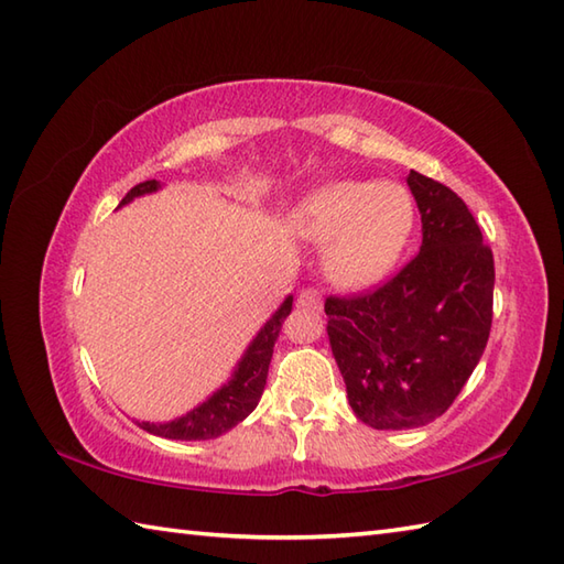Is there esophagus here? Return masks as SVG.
<instances>
[{"instance_id": "34e87169", "label": "esophagus", "mask_w": 564, "mask_h": 564, "mask_svg": "<svg viewBox=\"0 0 564 564\" xmlns=\"http://www.w3.org/2000/svg\"><path fill=\"white\" fill-rule=\"evenodd\" d=\"M297 307L319 310L322 307V291L315 289V285H307V289H303L301 295H297Z\"/></svg>"}]
</instances>
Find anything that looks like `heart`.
Here are the masks:
<instances>
[{"instance_id": "b5f03b06", "label": "heart", "mask_w": 564, "mask_h": 564, "mask_svg": "<svg viewBox=\"0 0 564 564\" xmlns=\"http://www.w3.org/2000/svg\"><path fill=\"white\" fill-rule=\"evenodd\" d=\"M297 230L315 242L332 239L327 273L358 289L386 275L402 257L414 230V200L392 182H339L303 203Z\"/></svg>"}]
</instances>
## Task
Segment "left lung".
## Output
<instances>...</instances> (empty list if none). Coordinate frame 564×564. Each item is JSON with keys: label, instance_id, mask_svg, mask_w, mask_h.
Returning a JSON list of instances; mask_svg holds the SVG:
<instances>
[{"label": "left lung", "instance_id": "obj_1", "mask_svg": "<svg viewBox=\"0 0 564 564\" xmlns=\"http://www.w3.org/2000/svg\"><path fill=\"white\" fill-rule=\"evenodd\" d=\"M422 249L386 283L329 295L332 354L356 416L373 429H416L448 410L492 329L495 257L465 200L419 172Z\"/></svg>", "mask_w": 564, "mask_h": 564}]
</instances>
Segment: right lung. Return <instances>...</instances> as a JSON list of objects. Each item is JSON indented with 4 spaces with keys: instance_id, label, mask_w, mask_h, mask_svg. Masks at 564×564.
I'll return each instance as SVG.
<instances>
[{
    "instance_id": "obj_1",
    "label": "right lung",
    "mask_w": 564,
    "mask_h": 564,
    "mask_svg": "<svg viewBox=\"0 0 564 564\" xmlns=\"http://www.w3.org/2000/svg\"><path fill=\"white\" fill-rule=\"evenodd\" d=\"M158 188H160V182H154V178L142 182L128 191L121 200V206L128 200H133L135 196L150 194V191H158ZM291 310H293V297H285V303L279 307V313L263 325V329L257 334V339L251 341L245 358L239 361L235 370V378L227 382L225 388L215 392L210 400L196 406V410H191L188 414L174 419V422H166V424L142 422L140 426L154 436L176 438V441H206L237 426L245 416L254 412V406L259 404L263 386H267L275 339H279L283 319L291 315Z\"/></svg>"
}]
</instances>
